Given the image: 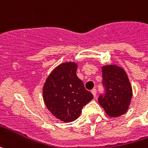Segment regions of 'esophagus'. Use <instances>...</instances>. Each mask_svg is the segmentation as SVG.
Returning a JSON list of instances; mask_svg holds the SVG:
<instances>
[{
	"mask_svg": "<svg viewBox=\"0 0 148 148\" xmlns=\"http://www.w3.org/2000/svg\"><path fill=\"white\" fill-rule=\"evenodd\" d=\"M92 95H93V96L96 97V88H93V89L92 90Z\"/></svg>",
	"mask_w": 148,
	"mask_h": 148,
	"instance_id": "obj_1",
	"label": "esophagus"
}]
</instances>
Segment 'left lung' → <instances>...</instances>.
Wrapping results in <instances>:
<instances>
[{"label": "left lung", "mask_w": 148, "mask_h": 148, "mask_svg": "<svg viewBox=\"0 0 148 148\" xmlns=\"http://www.w3.org/2000/svg\"><path fill=\"white\" fill-rule=\"evenodd\" d=\"M102 72L105 92L99 96V103L111 118L122 115L129 109L132 96L126 73L116 65L104 66Z\"/></svg>", "instance_id": "8db88e82"}]
</instances>
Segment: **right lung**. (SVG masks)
Segmentation results:
<instances>
[{
	"instance_id": "add662e5",
	"label": "right lung",
	"mask_w": 148,
	"mask_h": 148,
	"mask_svg": "<svg viewBox=\"0 0 148 148\" xmlns=\"http://www.w3.org/2000/svg\"><path fill=\"white\" fill-rule=\"evenodd\" d=\"M77 65L74 62L60 64L47 77L43 87V98L47 108L64 122L78 118L84 106L93 99L82 81L76 74Z\"/></svg>"
}]
</instances>
